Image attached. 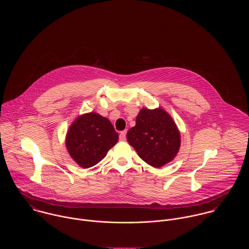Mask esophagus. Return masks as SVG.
Here are the masks:
<instances>
[{"instance_id":"esophagus-1","label":"esophagus","mask_w":249,"mask_h":249,"mask_svg":"<svg viewBox=\"0 0 249 249\" xmlns=\"http://www.w3.org/2000/svg\"><path fill=\"white\" fill-rule=\"evenodd\" d=\"M125 137H126V130L121 131V133H120V140L121 141H124Z\"/></svg>"}]
</instances>
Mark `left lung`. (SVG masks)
Returning <instances> with one entry per match:
<instances>
[{
    "instance_id": "8db88e82",
    "label": "left lung",
    "mask_w": 249,
    "mask_h": 249,
    "mask_svg": "<svg viewBox=\"0 0 249 249\" xmlns=\"http://www.w3.org/2000/svg\"><path fill=\"white\" fill-rule=\"evenodd\" d=\"M126 139L140 158L154 168L171 162L180 147V134L171 116L163 109L142 108Z\"/></svg>"
}]
</instances>
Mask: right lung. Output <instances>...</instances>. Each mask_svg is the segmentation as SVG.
Segmentation results:
<instances>
[{
    "label": "right lung",
    "instance_id": "obj_1",
    "mask_svg": "<svg viewBox=\"0 0 249 249\" xmlns=\"http://www.w3.org/2000/svg\"><path fill=\"white\" fill-rule=\"evenodd\" d=\"M118 139L119 135L109 120L92 112L72 123L67 133L66 146L71 158L86 169L101 162Z\"/></svg>",
    "mask_w": 249,
    "mask_h": 249
}]
</instances>
